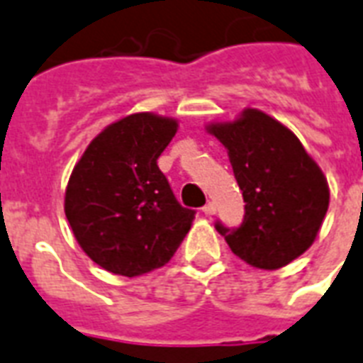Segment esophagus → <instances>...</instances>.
Returning <instances> with one entry per match:
<instances>
[{"label": "esophagus", "instance_id": "obj_1", "mask_svg": "<svg viewBox=\"0 0 363 363\" xmlns=\"http://www.w3.org/2000/svg\"><path fill=\"white\" fill-rule=\"evenodd\" d=\"M202 212L206 213V216H213V213H216V204H213V202H208L206 206H202Z\"/></svg>", "mask_w": 363, "mask_h": 363}]
</instances>
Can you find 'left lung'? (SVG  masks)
Instances as JSON below:
<instances>
[{"label": "left lung", "instance_id": "left-lung-1", "mask_svg": "<svg viewBox=\"0 0 363 363\" xmlns=\"http://www.w3.org/2000/svg\"><path fill=\"white\" fill-rule=\"evenodd\" d=\"M206 132L227 150L246 202L238 229L216 225L233 254L265 271L305 254L318 237L330 206V187L299 138L254 108L233 121L208 123Z\"/></svg>", "mask_w": 363, "mask_h": 363}]
</instances>
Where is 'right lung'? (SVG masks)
Segmentation results:
<instances>
[{"label": "right lung", "mask_w": 363, "mask_h": 363, "mask_svg": "<svg viewBox=\"0 0 363 363\" xmlns=\"http://www.w3.org/2000/svg\"><path fill=\"white\" fill-rule=\"evenodd\" d=\"M178 132L172 117L142 111L108 125L72 170L64 212L81 250L121 277L172 259L195 212L176 201L157 159Z\"/></svg>", "instance_id": "add662e5"}]
</instances>
